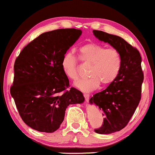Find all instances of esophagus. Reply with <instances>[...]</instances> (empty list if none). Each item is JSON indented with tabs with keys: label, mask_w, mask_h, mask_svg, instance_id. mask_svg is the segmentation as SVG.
<instances>
[{
	"label": "esophagus",
	"mask_w": 155,
	"mask_h": 155,
	"mask_svg": "<svg viewBox=\"0 0 155 155\" xmlns=\"http://www.w3.org/2000/svg\"><path fill=\"white\" fill-rule=\"evenodd\" d=\"M84 97L85 100L87 101L89 100V98H90V95L87 93H84Z\"/></svg>",
	"instance_id": "esophagus-1"
}]
</instances>
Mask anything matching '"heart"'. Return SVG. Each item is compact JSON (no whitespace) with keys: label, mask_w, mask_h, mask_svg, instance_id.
Instances as JSON below:
<instances>
[{"label":"heart","mask_w":155,"mask_h":155,"mask_svg":"<svg viewBox=\"0 0 155 155\" xmlns=\"http://www.w3.org/2000/svg\"><path fill=\"white\" fill-rule=\"evenodd\" d=\"M79 58L81 61L90 64L87 79H81L75 83V87L83 92L95 90L102 83L110 84L116 80L122 68V55L114 48H108L101 44L89 43L79 49ZM61 67L67 78L72 81L79 79L77 59L71 53L64 54Z\"/></svg>","instance_id":"heart-1"}]
</instances>
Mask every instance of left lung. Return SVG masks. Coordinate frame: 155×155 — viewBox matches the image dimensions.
<instances>
[{
    "label": "left lung",
    "instance_id": "8db88e82",
    "mask_svg": "<svg viewBox=\"0 0 155 155\" xmlns=\"http://www.w3.org/2000/svg\"><path fill=\"white\" fill-rule=\"evenodd\" d=\"M92 32L96 38L109 44L122 55V68L116 80L90 99V104L98 106L104 116L102 126L95 132L110 134L127 125L139 104L143 81L141 57L136 48L121 37L101 31Z\"/></svg>",
    "mask_w": 155,
    "mask_h": 155
}]
</instances>
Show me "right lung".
Here are the masks:
<instances>
[{
    "instance_id": "right-lung-1",
    "label": "right lung",
    "mask_w": 155,
    "mask_h": 155,
    "mask_svg": "<svg viewBox=\"0 0 155 155\" xmlns=\"http://www.w3.org/2000/svg\"><path fill=\"white\" fill-rule=\"evenodd\" d=\"M81 31L75 28L46 32L32 41L17 57L11 95L22 120L39 132L53 133L64 120L70 104H81L83 94L68 88L61 60Z\"/></svg>"
}]
</instances>
